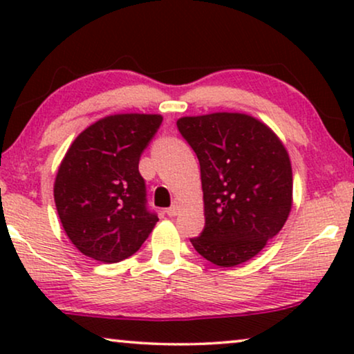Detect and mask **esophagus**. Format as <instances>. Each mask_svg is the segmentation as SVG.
<instances>
[{
    "label": "esophagus",
    "mask_w": 354,
    "mask_h": 354,
    "mask_svg": "<svg viewBox=\"0 0 354 354\" xmlns=\"http://www.w3.org/2000/svg\"><path fill=\"white\" fill-rule=\"evenodd\" d=\"M166 212H167L169 217H176V216L178 214V212H180V206H178L177 203H176V205H172Z\"/></svg>",
    "instance_id": "obj_1"
}]
</instances>
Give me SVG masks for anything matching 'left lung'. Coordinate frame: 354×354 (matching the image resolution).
I'll use <instances>...</instances> for the list:
<instances>
[{"mask_svg":"<svg viewBox=\"0 0 354 354\" xmlns=\"http://www.w3.org/2000/svg\"><path fill=\"white\" fill-rule=\"evenodd\" d=\"M177 127L201 169L205 229L190 240L193 248L221 268L246 263L292 211L287 148L264 122L241 113L187 115Z\"/></svg>","mask_w":354,"mask_h":354,"instance_id":"obj_1","label":"left lung"}]
</instances>
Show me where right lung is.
<instances>
[{"label":"right lung","mask_w":354,"mask_h":354,"mask_svg":"<svg viewBox=\"0 0 354 354\" xmlns=\"http://www.w3.org/2000/svg\"><path fill=\"white\" fill-rule=\"evenodd\" d=\"M161 122L159 114L106 115L67 149L56 174L55 203L66 235L82 254L119 263L151 234L159 219L147 209L138 162Z\"/></svg>","instance_id":"add662e5"}]
</instances>
